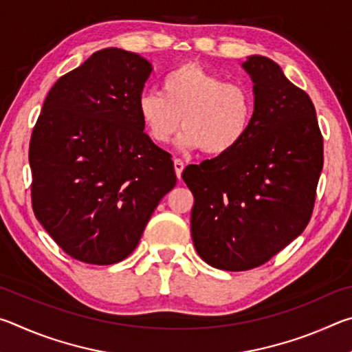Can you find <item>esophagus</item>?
<instances>
[{"label":"esophagus","instance_id":"34e87169","mask_svg":"<svg viewBox=\"0 0 352 352\" xmlns=\"http://www.w3.org/2000/svg\"><path fill=\"white\" fill-rule=\"evenodd\" d=\"M174 169H175L177 178H178V180H180V178H182V172H183V169H184V164H183L182 160H178V158L174 160Z\"/></svg>","mask_w":352,"mask_h":352}]
</instances>
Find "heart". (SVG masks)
<instances>
[{
  "label": "heart",
  "mask_w": 352,
  "mask_h": 352,
  "mask_svg": "<svg viewBox=\"0 0 352 352\" xmlns=\"http://www.w3.org/2000/svg\"><path fill=\"white\" fill-rule=\"evenodd\" d=\"M138 116L157 144L177 138L182 151L204 148L210 155H225L241 144L254 118L253 93L242 83L200 67L184 63L163 77L162 91L140 94Z\"/></svg>",
  "instance_id": "b5f03b06"
}]
</instances>
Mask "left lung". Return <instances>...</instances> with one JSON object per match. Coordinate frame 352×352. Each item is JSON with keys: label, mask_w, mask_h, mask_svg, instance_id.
<instances>
[{"label": "left lung", "mask_w": 352, "mask_h": 352, "mask_svg": "<svg viewBox=\"0 0 352 352\" xmlns=\"http://www.w3.org/2000/svg\"><path fill=\"white\" fill-rule=\"evenodd\" d=\"M241 67L253 82L248 135L182 174L194 194V247L206 264L228 272L259 267L305 231L323 169L311 98L269 57L248 56Z\"/></svg>", "instance_id": "left-lung-1"}]
</instances>
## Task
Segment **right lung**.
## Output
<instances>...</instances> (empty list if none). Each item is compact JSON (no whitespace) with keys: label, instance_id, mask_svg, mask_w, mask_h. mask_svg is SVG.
Wrapping results in <instances>:
<instances>
[{"label":"right lung","instance_id":"right-lung-1","mask_svg":"<svg viewBox=\"0 0 352 352\" xmlns=\"http://www.w3.org/2000/svg\"><path fill=\"white\" fill-rule=\"evenodd\" d=\"M144 57L105 47L62 76L35 124L32 208L65 253L94 265L126 259L177 175L138 116Z\"/></svg>","mask_w":352,"mask_h":352}]
</instances>
